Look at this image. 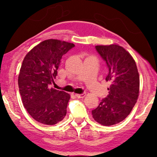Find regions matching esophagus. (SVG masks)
Listing matches in <instances>:
<instances>
[{"label":"esophagus","instance_id":"esophagus-1","mask_svg":"<svg viewBox=\"0 0 157 157\" xmlns=\"http://www.w3.org/2000/svg\"><path fill=\"white\" fill-rule=\"evenodd\" d=\"M86 96V94H75V97L78 98H83Z\"/></svg>","mask_w":157,"mask_h":157}]
</instances>
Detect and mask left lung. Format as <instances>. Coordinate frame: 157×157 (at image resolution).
I'll return each instance as SVG.
<instances>
[{"label":"left lung","instance_id":"left-lung-1","mask_svg":"<svg viewBox=\"0 0 157 157\" xmlns=\"http://www.w3.org/2000/svg\"><path fill=\"white\" fill-rule=\"evenodd\" d=\"M96 49L109 67L105 80L110 86L109 94L92 111V116L108 127L124 120L132 111L139 95V74L134 58L120 45H97Z\"/></svg>","mask_w":157,"mask_h":157}]
</instances>
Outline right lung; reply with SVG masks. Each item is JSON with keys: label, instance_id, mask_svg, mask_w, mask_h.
Returning <instances> with one entry per match:
<instances>
[{"label": "right lung", "instance_id": "right-lung-1", "mask_svg": "<svg viewBox=\"0 0 157 157\" xmlns=\"http://www.w3.org/2000/svg\"><path fill=\"white\" fill-rule=\"evenodd\" d=\"M75 46L73 43L48 39L26 55L19 71L18 84L23 106L34 120L54 125L63 120L70 95L49 88L57 75L60 59Z\"/></svg>", "mask_w": 157, "mask_h": 157}]
</instances>
